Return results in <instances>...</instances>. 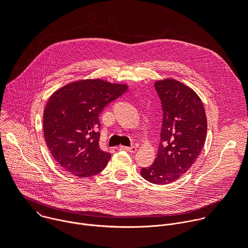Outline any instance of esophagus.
I'll list each match as a JSON object with an SVG mask.
<instances>
[{
  "instance_id": "esophagus-1",
  "label": "esophagus",
  "mask_w": 248,
  "mask_h": 248,
  "mask_svg": "<svg viewBox=\"0 0 248 248\" xmlns=\"http://www.w3.org/2000/svg\"><path fill=\"white\" fill-rule=\"evenodd\" d=\"M121 149L122 150H124V151H127V152H130V153H135L137 148L134 147V146H131V147H126V146H121Z\"/></svg>"
}]
</instances>
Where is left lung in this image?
<instances>
[{
    "label": "left lung",
    "mask_w": 248,
    "mask_h": 248,
    "mask_svg": "<svg viewBox=\"0 0 248 248\" xmlns=\"http://www.w3.org/2000/svg\"><path fill=\"white\" fill-rule=\"evenodd\" d=\"M161 99L163 124L157 157L141 175L155 185L179 180L195 163L207 135V119L201 99L185 83L173 78L155 82Z\"/></svg>",
    "instance_id": "left-lung-1"
}]
</instances>
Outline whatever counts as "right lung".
I'll return each instance as SVG.
<instances>
[{"label": "right lung", "mask_w": 248, "mask_h": 248, "mask_svg": "<svg viewBox=\"0 0 248 248\" xmlns=\"http://www.w3.org/2000/svg\"><path fill=\"white\" fill-rule=\"evenodd\" d=\"M126 90V84L82 79L50 96L43 116L44 137L53 158L65 171L89 178L107 166L111 154L99 147V114Z\"/></svg>", "instance_id": "right-lung-1"}]
</instances>
